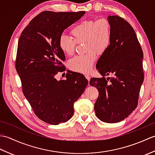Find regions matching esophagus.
Returning a JSON list of instances; mask_svg holds the SVG:
<instances>
[{
    "label": "esophagus",
    "mask_w": 155,
    "mask_h": 155,
    "mask_svg": "<svg viewBox=\"0 0 155 155\" xmlns=\"http://www.w3.org/2000/svg\"><path fill=\"white\" fill-rule=\"evenodd\" d=\"M85 77H86L88 81H89V80H90V76H89V75H88V74H86V75H85Z\"/></svg>",
    "instance_id": "esophagus-1"
}]
</instances>
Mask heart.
I'll use <instances>...</instances> for the list:
<instances>
[{"mask_svg":"<svg viewBox=\"0 0 155 155\" xmlns=\"http://www.w3.org/2000/svg\"><path fill=\"white\" fill-rule=\"evenodd\" d=\"M70 33L72 39L65 35L59 38L58 46L67 56L74 54L76 43L84 42L83 50L86 53L76 56L69 62L72 71L88 73L93 68L97 58V54L106 53L112 41V26L107 18L85 20L78 23L71 28Z\"/></svg>","mask_w":155,"mask_h":155,"instance_id":"heart-1","label":"heart"}]
</instances>
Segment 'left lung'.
<instances>
[{
    "instance_id": "1",
    "label": "left lung",
    "mask_w": 155,
    "mask_h": 155,
    "mask_svg": "<svg viewBox=\"0 0 155 155\" xmlns=\"http://www.w3.org/2000/svg\"><path fill=\"white\" fill-rule=\"evenodd\" d=\"M112 26L110 47L101 56L97 68L102 78H91L98 97L94 103L97 117L104 123L125 119L138 105L144 81L143 52L137 35L129 23L118 16H109ZM110 74L113 77L106 79Z\"/></svg>"
}]
</instances>
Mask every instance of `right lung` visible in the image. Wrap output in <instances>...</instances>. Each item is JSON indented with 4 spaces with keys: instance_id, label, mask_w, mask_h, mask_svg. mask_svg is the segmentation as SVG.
I'll return each mask as SVG.
<instances>
[{
    "instance_id": "right-lung-1",
    "label": "right lung",
    "mask_w": 155,
    "mask_h": 155,
    "mask_svg": "<svg viewBox=\"0 0 155 155\" xmlns=\"http://www.w3.org/2000/svg\"><path fill=\"white\" fill-rule=\"evenodd\" d=\"M84 13L43 11L31 20L19 38L15 67L23 94L35 114L47 123L58 124L70 119L74 102L88 84L83 74L70 71L67 79L55 78L66 71L59 38Z\"/></svg>"
}]
</instances>
